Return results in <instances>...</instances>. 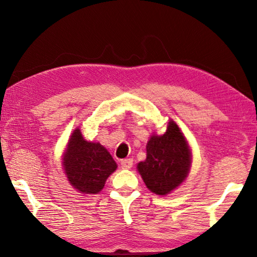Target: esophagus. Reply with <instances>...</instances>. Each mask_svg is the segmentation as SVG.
Here are the masks:
<instances>
[{
    "instance_id": "34e87169",
    "label": "esophagus",
    "mask_w": 257,
    "mask_h": 257,
    "mask_svg": "<svg viewBox=\"0 0 257 257\" xmlns=\"http://www.w3.org/2000/svg\"><path fill=\"white\" fill-rule=\"evenodd\" d=\"M121 168L122 169H130L133 167V160L132 159H124V160H121Z\"/></svg>"
}]
</instances>
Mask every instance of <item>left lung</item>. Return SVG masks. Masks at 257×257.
<instances>
[{
    "mask_svg": "<svg viewBox=\"0 0 257 257\" xmlns=\"http://www.w3.org/2000/svg\"><path fill=\"white\" fill-rule=\"evenodd\" d=\"M147 156L137 169L147 188L167 195L186 179L190 169V151L178 125L170 121L162 136H152Z\"/></svg>",
    "mask_w": 257,
    "mask_h": 257,
    "instance_id": "obj_1",
    "label": "left lung"
}]
</instances>
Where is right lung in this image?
<instances>
[{"mask_svg":"<svg viewBox=\"0 0 257 257\" xmlns=\"http://www.w3.org/2000/svg\"><path fill=\"white\" fill-rule=\"evenodd\" d=\"M63 167L73 188L84 194H98L116 163L99 143L85 141L76 129L63 156Z\"/></svg>","mask_w":257,"mask_h":257,"instance_id":"obj_1","label":"right lung"}]
</instances>
